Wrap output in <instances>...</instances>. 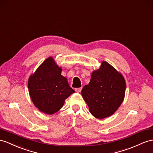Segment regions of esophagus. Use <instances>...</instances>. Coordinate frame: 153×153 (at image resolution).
<instances>
[{
    "label": "esophagus",
    "instance_id": "34e87169",
    "mask_svg": "<svg viewBox=\"0 0 153 153\" xmlns=\"http://www.w3.org/2000/svg\"><path fill=\"white\" fill-rule=\"evenodd\" d=\"M81 90H82V88H81H81H75V91H76V92H81Z\"/></svg>",
    "mask_w": 153,
    "mask_h": 153
}]
</instances>
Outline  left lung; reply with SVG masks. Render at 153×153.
<instances>
[{"label": "left lung", "instance_id": "1", "mask_svg": "<svg viewBox=\"0 0 153 153\" xmlns=\"http://www.w3.org/2000/svg\"><path fill=\"white\" fill-rule=\"evenodd\" d=\"M126 84L123 76L107 62L92 73L88 85L82 89L81 95L89 111L96 118L111 116L124 100Z\"/></svg>", "mask_w": 153, "mask_h": 153}]
</instances>
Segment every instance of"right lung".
Returning <instances> with one entry per match:
<instances>
[{
  "instance_id": "1",
  "label": "right lung",
  "mask_w": 153,
  "mask_h": 153,
  "mask_svg": "<svg viewBox=\"0 0 153 153\" xmlns=\"http://www.w3.org/2000/svg\"><path fill=\"white\" fill-rule=\"evenodd\" d=\"M61 68L50 57L28 79L29 94L32 102L45 114L51 115L59 111L65 100L75 92L66 78L61 75Z\"/></svg>"
}]
</instances>
